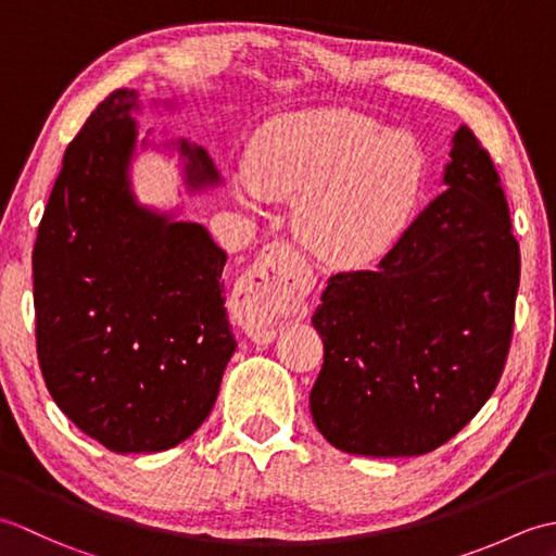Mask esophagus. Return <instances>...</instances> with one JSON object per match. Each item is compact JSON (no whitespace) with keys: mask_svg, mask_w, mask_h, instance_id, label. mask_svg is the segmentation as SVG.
Masks as SVG:
<instances>
[{"mask_svg":"<svg viewBox=\"0 0 556 556\" xmlns=\"http://www.w3.org/2000/svg\"><path fill=\"white\" fill-rule=\"evenodd\" d=\"M313 277L303 257L287 241L263 248L233 293V311L253 341H275L289 317L303 311Z\"/></svg>","mask_w":556,"mask_h":556,"instance_id":"34e87169","label":"esophagus"}]
</instances>
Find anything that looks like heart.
I'll return each mask as SVG.
<instances>
[{
    "mask_svg": "<svg viewBox=\"0 0 556 556\" xmlns=\"http://www.w3.org/2000/svg\"><path fill=\"white\" fill-rule=\"evenodd\" d=\"M425 155L406 134L351 110L271 119L248 150L243 203L295 200L303 243L337 265H368L416 217Z\"/></svg>",
    "mask_w": 556,
    "mask_h": 556,
    "instance_id": "heart-1",
    "label": "heart"
}]
</instances>
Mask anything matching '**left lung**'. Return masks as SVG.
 <instances>
[{
	"label": "left lung",
	"instance_id": "1",
	"mask_svg": "<svg viewBox=\"0 0 556 556\" xmlns=\"http://www.w3.org/2000/svg\"><path fill=\"white\" fill-rule=\"evenodd\" d=\"M446 191L375 269L329 277L313 325L325 363L311 413L358 456H420L485 406L514 334L521 253L490 152L452 140Z\"/></svg>",
	"mask_w": 556,
	"mask_h": 556
}]
</instances>
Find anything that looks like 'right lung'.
I'll return each mask as SVG.
<instances>
[{
  "instance_id": "obj_1",
  "label": "right lung",
  "mask_w": 556,
  "mask_h": 556,
  "mask_svg": "<svg viewBox=\"0 0 556 556\" xmlns=\"http://www.w3.org/2000/svg\"><path fill=\"white\" fill-rule=\"evenodd\" d=\"M134 110L138 92H110L68 143L33 248V301L54 404L112 452L150 454L210 416L236 339L227 253L200 224L136 203ZM179 150L191 191L219 181L203 148Z\"/></svg>"
}]
</instances>
